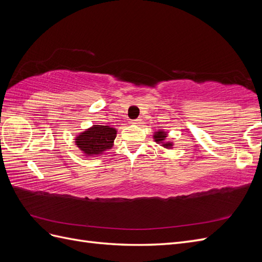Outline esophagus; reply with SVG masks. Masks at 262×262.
<instances>
[{"mask_svg": "<svg viewBox=\"0 0 262 262\" xmlns=\"http://www.w3.org/2000/svg\"><path fill=\"white\" fill-rule=\"evenodd\" d=\"M141 121V119H133V120H131V123L132 124H139Z\"/></svg>", "mask_w": 262, "mask_h": 262, "instance_id": "1", "label": "esophagus"}]
</instances>
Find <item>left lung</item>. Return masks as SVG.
<instances>
[{"label":"left lung","instance_id":"1","mask_svg":"<svg viewBox=\"0 0 262 262\" xmlns=\"http://www.w3.org/2000/svg\"><path fill=\"white\" fill-rule=\"evenodd\" d=\"M154 139L157 143H161V142H163L166 139V133L163 131H158L154 134ZM171 145H172L171 143H164L163 144V146H165V147H170Z\"/></svg>","mask_w":262,"mask_h":262}]
</instances>
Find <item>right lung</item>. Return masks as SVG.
Segmentation results:
<instances>
[{"label":"right lung","mask_w":262,"mask_h":262,"mask_svg":"<svg viewBox=\"0 0 262 262\" xmlns=\"http://www.w3.org/2000/svg\"><path fill=\"white\" fill-rule=\"evenodd\" d=\"M116 134V129L112 126L95 124L75 138V143L86 156L98 155L112 148Z\"/></svg>","instance_id":"add662e5"}]
</instances>
